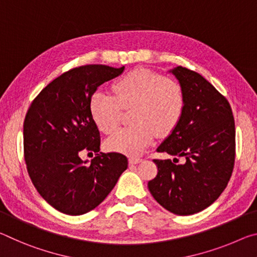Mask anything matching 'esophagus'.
Wrapping results in <instances>:
<instances>
[{
    "mask_svg": "<svg viewBox=\"0 0 257 257\" xmlns=\"http://www.w3.org/2000/svg\"><path fill=\"white\" fill-rule=\"evenodd\" d=\"M140 162H142V158H140V157L131 156V157L128 158V163L130 164H138V163H140Z\"/></svg>",
    "mask_w": 257,
    "mask_h": 257,
    "instance_id": "esophagus-1",
    "label": "esophagus"
}]
</instances>
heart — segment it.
Masks as SVG:
<instances>
[{
	"label": "heart",
	"instance_id": "heart-1",
	"mask_svg": "<svg viewBox=\"0 0 257 257\" xmlns=\"http://www.w3.org/2000/svg\"><path fill=\"white\" fill-rule=\"evenodd\" d=\"M113 94L98 91L90 100L92 119L101 132L111 133L119 124L120 109L134 107L131 126L121 127L106 140L108 150L137 155L153 142L156 131L170 133L182 118L186 95L173 79L148 69H137L116 81Z\"/></svg>",
	"mask_w": 257,
	"mask_h": 257
}]
</instances>
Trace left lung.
I'll return each instance as SVG.
<instances>
[{"label":"left lung","mask_w":257,"mask_h":257,"mask_svg":"<svg viewBox=\"0 0 257 257\" xmlns=\"http://www.w3.org/2000/svg\"><path fill=\"white\" fill-rule=\"evenodd\" d=\"M182 86V118L158 153L183 157L154 159L157 176L148 182L157 203L176 215H192L215 201L231 178L235 156L234 119L230 103L211 83L182 66L170 70Z\"/></svg>","instance_id":"obj_1"}]
</instances>
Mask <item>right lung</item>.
Here are the masks:
<instances>
[{
	"label": "right lung",
	"instance_id": "right-lung-1",
	"mask_svg": "<svg viewBox=\"0 0 257 257\" xmlns=\"http://www.w3.org/2000/svg\"><path fill=\"white\" fill-rule=\"evenodd\" d=\"M124 68L86 65L70 69L48 84L28 109L24 121L28 174L59 212L82 215L92 211L127 168L124 155L100 153V132L90 112L96 89ZM83 151L97 153L90 164L81 161Z\"/></svg>",
	"mask_w": 257,
	"mask_h": 257
}]
</instances>
